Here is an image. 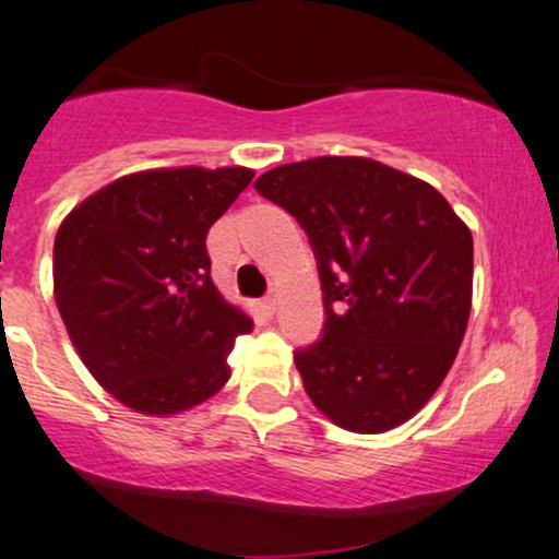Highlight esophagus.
Instances as JSON below:
<instances>
[{"label": "esophagus", "mask_w": 559, "mask_h": 559, "mask_svg": "<svg viewBox=\"0 0 559 559\" xmlns=\"http://www.w3.org/2000/svg\"><path fill=\"white\" fill-rule=\"evenodd\" d=\"M260 305H262V309H265V312H267V314H273V312H275V309H278V297H275V294H267V297H265V299H262V301H260Z\"/></svg>", "instance_id": "esophagus-1"}]
</instances>
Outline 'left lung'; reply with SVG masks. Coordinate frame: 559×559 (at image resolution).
<instances>
[{"mask_svg": "<svg viewBox=\"0 0 559 559\" xmlns=\"http://www.w3.org/2000/svg\"><path fill=\"white\" fill-rule=\"evenodd\" d=\"M254 190L297 218L318 260L325 325L294 352L307 395L361 435L403 425L445 380L472 312L474 239L427 181L322 156Z\"/></svg>", "mask_w": 559, "mask_h": 559, "instance_id": "left-lung-1", "label": "left lung"}]
</instances>
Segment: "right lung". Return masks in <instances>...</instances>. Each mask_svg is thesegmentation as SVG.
<instances>
[{
    "label": "right lung",
    "instance_id": "1",
    "mask_svg": "<svg viewBox=\"0 0 559 559\" xmlns=\"http://www.w3.org/2000/svg\"><path fill=\"white\" fill-rule=\"evenodd\" d=\"M252 177L241 166L130 174L59 226V314L93 378L134 412H187L231 378L226 359L252 320L213 286L205 237Z\"/></svg>",
    "mask_w": 559,
    "mask_h": 559
}]
</instances>
